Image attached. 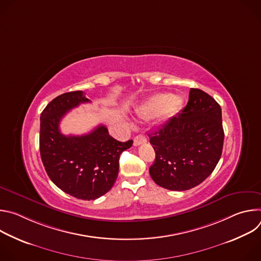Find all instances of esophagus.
<instances>
[{
    "mask_svg": "<svg viewBox=\"0 0 261 261\" xmlns=\"http://www.w3.org/2000/svg\"><path fill=\"white\" fill-rule=\"evenodd\" d=\"M145 142H146V138H145V136H144V135H142V134H140V135H137V136L134 138L133 144H134L135 146H138V145L143 144V143H145Z\"/></svg>",
    "mask_w": 261,
    "mask_h": 261,
    "instance_id": "esophagus-1",
    "label": "esophagus"
}]
</instances>
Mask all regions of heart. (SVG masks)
I'll return each instance as SVG.
<instances>
[{"instance_id":"1","label":"heart","mask_w":261,"mask_h":261,"mask_svg":"<svg viewBox=\"0 0 261 261\" xmlns=\"http://www.w3.org/2000/svg\"><path fill=\"white\" fill-rule=\"evenodd\" d=\"M182 106V98L168 93H157L137 108V116L143 120L153 119L163 123L173 118Z\"/></svg>"}]
</instances>
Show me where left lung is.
I'll use <instances>...</instances> for the list:
<instances>
[{
  "instance_id": "1",
  "label": "left lung",
  "mask_w": 261,
  "mask_h": 261,
  "mask_svg": "<svg viewBox=\"0 0 261 261\" xmlns=\"http://www.w3.org/2000/svg\"><path fill=\"white\" fill-rule=\"evenodd\" d=\"M223 141L220 105L205 92L191 89L186 107L150 135L156 153L150 167L153 180L172 191L196 187L214 171Z\"/></svg>"
}]
</instances>
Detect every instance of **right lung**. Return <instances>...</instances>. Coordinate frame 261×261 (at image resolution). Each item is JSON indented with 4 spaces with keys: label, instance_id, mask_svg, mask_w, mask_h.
Masks as SVG:
<instances>
[{
    "label": "right lung",
    "instance_id": "1",
    "mask_svg": "<svg viewBox=\"0 0 261 261\" xmlns=\"http://www.w3.org/2000/svg\"><path fill=\"white\" fill-rule=\"evenodd\" d=\"M90 102L83 91L62 94L50 101L40 116V155L53 182L65 193L95 200L111 188L119 174L121 154L133 140L121 142L100 125L85 135H64L60 122L82 103Z\"/></svg>",
    "mask_w": 261,
    "mask_h": 261
}]
</instances>
